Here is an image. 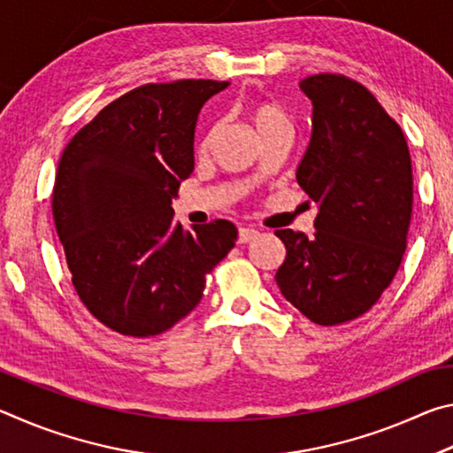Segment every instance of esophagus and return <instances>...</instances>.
I'll list each match as a JSON object with an SVG mask.
<instances>
[{
	"label": "esophagus",
	"mask_w": 453,
	"mask_h": 453,
	"mask_svg": "<svg viewBox=\"0 0 453 453\" xmlns=\"http://www.w3.org/2000/svg\"><path fill=\"white\" fill-rule=\"evenodd\" d=\"M259 234L254 227H240V234H237V243H248L251 240H256Z\"/></svg>",
	"instance_id": "obj_1"
}]
</instances>
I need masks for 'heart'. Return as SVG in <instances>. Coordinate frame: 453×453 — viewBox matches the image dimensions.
Returning a JSON list of instances; mask_svg holds the SVG:
<instances>
[{
    "label": "heart",
    "instance_id": "b5f03b06",
    "mask_svg": "<svg viewBox=\"0 0 453 453\" xmlns=\"http://www.w3.org/2000/svg\"><path fill=\"white\" fill-rule=\"evenodd\" d=\"M248 111H250V118H251V121H254V126H256V129L259 132V135L265 134L267 129L280 126V124H289L288 118H286V113H283L275 104L265 102V99H262V102L251 104ZM211 137H213V129H211L208 135L203 137L202 150H208Z\"/></svg>",
    "mask_w": 453,
    "mask_h": 453
}]
</instances>
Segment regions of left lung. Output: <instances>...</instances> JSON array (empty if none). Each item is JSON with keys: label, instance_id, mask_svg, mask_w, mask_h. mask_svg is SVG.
Returning a JSON list of instances; mask_svg holds the SVG:
<instances>
[{"label": "left lung", "instance_id": "8db88e82", "mask_svg": "<svg viewBox=\"0 0 453 453\" xmlns=\"http://www.w3.org/2000/svg\"><path fill=\"white\" fill-rule=\"evenodd\" d=\"M311 140L297 183L319 205L316 234L278 229L286 259L275 281L319 326L356 319L402 264L411 219V157L402 127L362 83L340 73L300 81Z\"/></svg>", "mask_w": 453, "mask_h": 453}]
</instances>
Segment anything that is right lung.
I'll use <instances>...</instances> for the list:
<instances>
[{
  "label": "right lung",
  "instance_id": "add662e5",
  "mask_svg": "<svg viewBox=\"0 0 453 453\" xmlns=\"http://www.w3.org/2000/svg\"><path fill=\"white\" fill-rule=\"evenodd\" d=\"M227 81L145 83L61 153L53 221L81 303L121 335L164 334L196 308L237 240L227 219L183 229L172 199L194 172L199 110Z\"/></svg>",
  "mask_w": 453,
  "mask_h": 453
}]
</instances>
